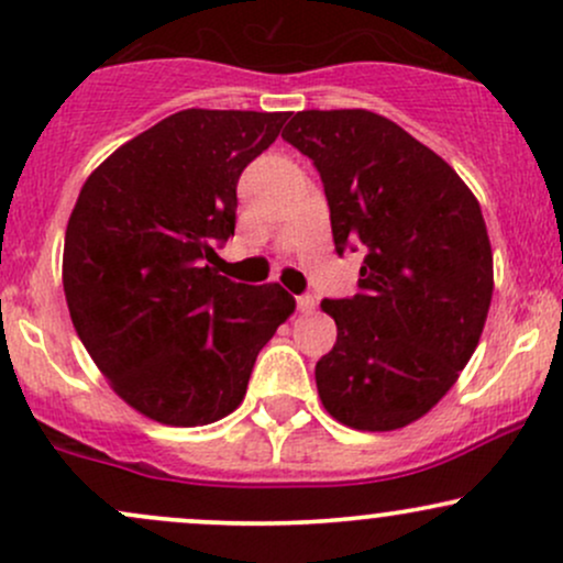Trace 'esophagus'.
<instances>
[{"label":"esophagus","instance_id":"1","mask_svg":"<svg viewBox=\"0 0 563 563\" xmlns=\"http://www.w3.org/2000/svg\"><path fill=\"white\" fill-rule=\"evenodd\" d=\"M296 307H299V312H301V314L314 312V296H309V294L299 296V299H296Z\"/></svg>","mask_w":563,"mask_h":563}]
</instances>
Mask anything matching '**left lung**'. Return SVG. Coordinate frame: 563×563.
Listing matches in <instances>:
<instances>
[{"mask_svg": "<svg viewBox=\"0 0 563 563\" xmlns=\"http://www.w3.org/2000/svg\"><path fill=\"white\" fill-rule=\"evenodd\" d=\"M283 140L318 166L339 254L365 249L360 294L322 299L335 344L314 365L322 407L357 431L418 421L452 389L493 301L479 200L384 115L299 111Z\"/></svg>", "mask_w": 563, "mask_h": 563, "instance_id": "1", "label": "left lung"}]
</instances>
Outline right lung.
Wrapping results in <instances>:
<instances>
[{
    "instance_id": "right-lung-1",
    "label": "right lung",
    "mask_w": 563,
    "mask_h": 563,
    "mask_svg": "<svg viewBox=\"0 0 563 563\" xmlns=\"http://www.w3.org/2000/svg\"><path fill=\"white\" fill-rule=\"evenodd\" d=\"M288 113L187 108L124 142L84 183L63 290L89 357L129 407L206 426L243 402L256 354L296 309L277 283L217 275L238 177Z\"/></svg>"
}]
</instances>
